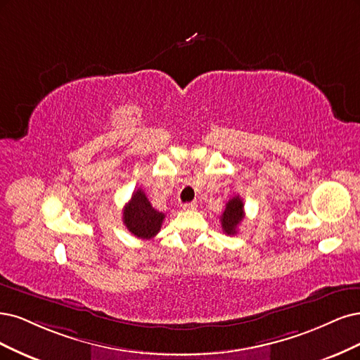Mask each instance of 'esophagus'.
<instances>
[{
  "mask_svg": "<svg viewBox=\"0 0 360 360\" xmlns=\"http://www.w3.org/2000/svg\"><path fill=\"white\" fill-rule=\"evenodd\" d=\"M181 207H182L184 211H193V210H195V207H197V203H195V202L182 203V205H181Z\"/></svg>",
  "mask_w": 360,
  "mask_h": 360,
  "instance_id": "34e87169",
  "label": "esophagus"
}]
</instances>
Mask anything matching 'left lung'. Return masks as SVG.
Instances as JSON below:
<instances>
[{
    "instance_id": "8db88e82",
    "label": "left lung",
    "mask_w": 360,
    "mask_h": 360,
    "mask_svg": "<svg viewBox=\"0 0 360 360\" xmlns=\"http://www.w3.org/2000/svg\"><path fill=\"white\" fill-rule=\"evenodd\" d=\"M245 212H243V202L239 195L231 197L226 203V210L221 215V227L226 235H236L238 227L242 223Z\"/></svg>"
}]
</instances>
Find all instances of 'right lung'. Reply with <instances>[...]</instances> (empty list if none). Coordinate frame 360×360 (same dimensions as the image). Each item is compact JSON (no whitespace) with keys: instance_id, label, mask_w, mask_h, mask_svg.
Segmentation results:
<instances>
[{"instance_id":"obj_1","label":"right lung","mask_w":360,"mask_h":360,"mask_svg":"<svg viewBox=\"0 0 360 360\" xmlns=\"http://www.w3.org/2000/svg\"><path fill=\"white\" fill-rule=\"evenodd\" d=\"M165 214L154 210L142 188L133 193L130 202L124 206L122 221L131 235L141 239L154 238L165 221Z\"/></svg>"}]
</instances>
